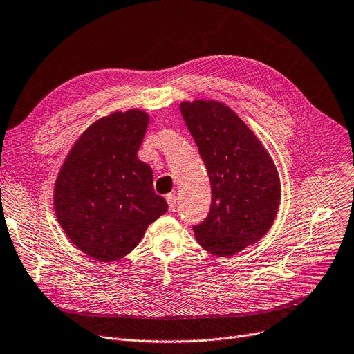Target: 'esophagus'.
Returning <instances> with one entry per match:
<instances>
[{"instance_id":"1","label":"esophagus","mask_w":354,"mask_h":354,"mask_svg":"<svg viewBox=\"0 0 354 354\" xmlns=\"http://www.w3.org/2000/svg\"><path fill=\"white\" fill-rule=\"evenodd\" d=\"M166 201H167V207H169V211L174 212L176 209V196L174 194H169L166 196Z\"/></svg>"}]
</instances>
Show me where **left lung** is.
<instances>
[{
	"instance_id": "obj_1",
	"label": "left lung",
	"mask_w": 354,
	"mask_h": 354,
	"mask_svg": "<svg viewBox=\"0 0 354 354\" xmlns=\"http://www.w3.org/2000/svg\"><path fill=\"white\" fill-rule=\"evenodd\" d=\"M180 113L211 182L207 218L192 225L198 243L232 256L262 239L279 208L281 183L269 153L243 120L221 102H182Z\"/></svg>"
}]
</instances>
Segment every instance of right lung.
<instances>
[{
  "instance_id": "right-lung-1",
  "label": "right lung",
  "mask_w": 354,
  "mask_h": 354,
  "mask_svg": "<svg viewBox=\"0 0 354 354\" xmlns=\"http://www.w3.org/2000/svg\"><path fill=\"white\" fill-rule=\"evenodd\" d=\"M149 122L140 110L104 117L75 143L55 185L59 224L76 248L100 262L130 253L167 211L153 172L137 159Z\"/></svg>"
}]
</instances>
